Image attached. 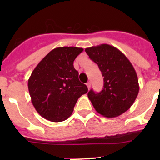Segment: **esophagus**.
I'll return each instance as SVG.
<instances>
[{
  "label": "esophagus",
  "instance_id": "34e87169",
  "mask_svg": "<svg viewBox=\"0 0 160 160\" xmlns=\"http://www.w3.org/2000/svg\"><path fill=\"white\" fill-rule=\"evenodd\" d=\"M86 85H87V87H88V89H90V82H88V83H86Z\"/></svg>",
  "mask_w": 160,
  "mask_h": 160
}]
</instances>
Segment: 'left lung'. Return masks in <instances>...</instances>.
<instances>
[{"instance_id": "obj_1", "label": "left lung", "mask_w": 160, "mask_h": 160, "mask_svg": "<svg viewBox=\"0 0 160 160\" xmlns=\"http://www.w3.org/2000/svg\"><path fill=\"white\" fill-rule=\"evenodd\" d=\"M90 59L98 65L104 77L100 93H88L97 112L106 118H115L130 108L139 91L138 77L128 58L108 44L86 48Z\"/></svg>"}]
</instances>
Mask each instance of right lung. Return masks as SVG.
<instances>
[{"mask_svg": "<svg viewBox=\"0 0 160 160\" xmlns=\"http://www.w3.org/2000/svg\"><path fill=\"white\" fill-rule=\"evenodd\" d=\"M83 51L73 46L56 48L32 71L28 81L31 101L44 118L53 122L67 120L78 98L88 93L73 67V61Z\"/></svg>", "mask_w": 160, "mask_h": 160, "instance_id": "add662e5", "label": "right lung"}]
</instances>
